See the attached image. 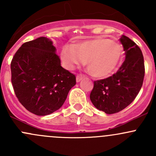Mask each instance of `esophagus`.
I'll return each mask as SVG.
<instances>
[{
    "instance_id": "obj_1",
    "label": "esophagus",
    "mask_w": 156,
    "mask_h": 156,
    "mask_svg": "<svg viewBox=\"0 0 156 156\" xmlns=\"http://www.w3.org/2000/svg\"><path fill=\"white\" fill-rule=\"evenodd\" d=\"M82 78H83L82 75H78L76 77V81L77 82H79V81H81V80H82Z\"/></svg>"
}]
</instances>
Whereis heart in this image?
Listing matches in <instances>:
<instances>
[{"instance_id": "heart-1", "label": "heart", "mask_w": 156, "mask_h": 156, "mask_svg": "<svg viewBox=\"0 0 156 156\" xmlns=\"http://www.w3.org/2000/svg\"><path fill=\"white\" fill-rule=\"evenodd\" d=\"M124 48L120 43L102 37L66 46L61 59L67 69L84 64L87 59L90 72L96 78H106L114 73L122 61Z\"/></svg>"}]
</instances>
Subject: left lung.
I'll use <instances>...</instances> for the list:
<instances>
[{
    "mask_svg": "<svg viewBox=\"0 0 156 156\" xmlns=\"http://www.w3.org/2000/svg\"><path fill=\"white\" fill-rule=\"evenodd\" d=\"M119 40L125 52V60L116 73L94 81L90 95L94 106L106 114L119 112L134 100L142 87L145 75L140 48L125 35Z\"/></svg>",
    "mask_w": 156,
    "mask_h": 156,
    "instance_id": "left-lung-1",
    "label": "left lung"
}]
</instances>
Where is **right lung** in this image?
I'll use <instances>...</instances> for the list:
<instances>
[{
	"mask_svg": "<svg viewBox=\"0 0 156 156\" xmlns=\"http://www.w3.org/2000/svg\"><path fill=\"white\" fill-rule=\"evenodd\" d=\"M10 69L19 101L37 115L59 109L76 84L75 75L61 66L56 48L45 37L23 44L12 57Z\"/></svg>",
	"mask_w": 156,
	"mask_h": 156,
	"instance_id": "add662e5",
	"label": "right lung"
}]
</instances>
